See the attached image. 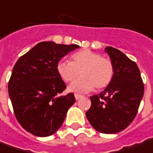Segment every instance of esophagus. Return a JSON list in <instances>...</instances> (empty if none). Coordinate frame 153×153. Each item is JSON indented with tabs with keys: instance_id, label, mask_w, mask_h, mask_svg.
<instances>
[{
	"instance_id": "obj_1",
	"label": "esophagus",
	"mask_w": 153,
	"mask_h": 153,
	"mask_svg": "<svg viewBox=\"0 0 153 153\" xmlns=\"http://www.w3.org/2000/svg\"><path fill=\"white\" fill-rule=\"evenodd\" d=\"M74 97H75L76 100H79V99H80V98L82 97V96L79 95V94H75V95H74Z\"/></svg>"
}]
</instances>
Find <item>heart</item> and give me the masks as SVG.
<instances>
[{
  "mask_svg": "<svg viewBox=\"0 0 153 153\" xmlns=\"http://www.w3.org/2000/svg\"><path fill=\"white\" fill-rule=\"evenodd\" d=\"M56 70L65 82L75 80L80 72L81 78L68 86V90L74 92H87L94 86L97 90L103 89L112 81L114 73L111 61L89 50L74 54L71 62L60 61Z\"/></svg>",
  "mask_w": 153,
  "mask_h": 153,
  "instance_id": "1",
  "label": "heart"
}]
</instances>
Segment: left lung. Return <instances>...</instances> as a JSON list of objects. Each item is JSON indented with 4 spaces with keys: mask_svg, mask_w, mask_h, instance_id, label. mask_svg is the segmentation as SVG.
<instances>
[{
    "mask_svg": "<svg viewBox=\"0 0 153 153\" xmlns=\"http://www.w3.org/2000/svg\"><path fill=\"white\" fill-rule=\"evenodd\" d=\"M113 65V77L98 95L91 97V106L85 113L90 124L98 132L115 134L134 120L144 94L139 68L122 51L105 48Z\"/></svg>",
    "mask_w": 153,
    "mask_h": 153,
    "instance_id": "obj_1",
    "label": "left lung"
}]
</instances>
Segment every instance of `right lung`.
Instances as JSON below:
<instances>
[{
	"label": "right lung",
	"mask_w": 153,
	"mask_h": 153,
	"mask_svg": "<svg viewBox=\"0 0 153 153\" xmlns=\"http://www.w3.org/2000/svg\"><path fill=\"white\" fill-rule=\"evenodd\" d=\"M78 48V45L43 41L17 61L8 83L9 97L19 123L32 134L46 137L56 133L75 102L73 93L62 94L66 85L56 65Z\"/></svg>",
	"instance_id": "add662e5"
}]
</instances>
